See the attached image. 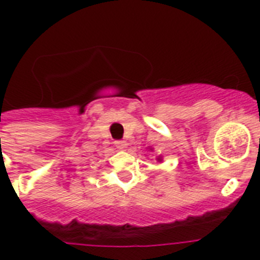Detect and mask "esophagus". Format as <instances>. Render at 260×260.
Wrapping results in <instances>:
<instances>
[{
	"instance_id": "obj_1",
	"label": "esophagus",
	"mask_w": 260,
	"mask_h": 260,
	"mask_svg": "<svg viewBox=\"0 0 260 260\" xmlns=\"http://www.w3.org/2000/svg\"><path fill=\"white\" fill-rule=\"evenodd\" d=\"M114 146H116L117 148H119V150H123V148L126 147V142L118 139V141H114Z\"/></svg>"
}]
</instances>
